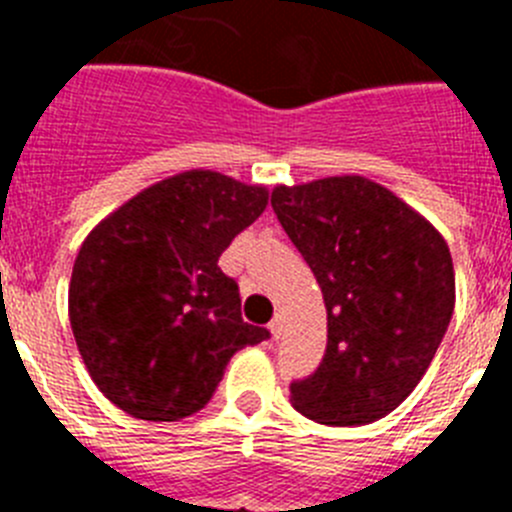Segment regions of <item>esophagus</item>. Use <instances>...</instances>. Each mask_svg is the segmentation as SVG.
I'll return each mask as SVG.
<instances>
[{"instance_id": "obj_1", "label": "esophagus", "mask_w": 512, "mask_h": 512, "mask_svg": "<svg viewBox=\"0 0 512 512\" xmlns=\"http://www.w3.org/2000/svg\"><path fill=\"white\" fill-rule=\"evenodd\" d=\"M269 330H271V338H274V341H279V336H282V318L271 320Z\"/></svg>"}]
</instances>
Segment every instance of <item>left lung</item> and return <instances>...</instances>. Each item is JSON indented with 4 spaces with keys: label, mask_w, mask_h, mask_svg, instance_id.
Segmentation results:
<instances>
[{
    "label": "left lung",
    "mask_w": 512,
    "mask_h": 512,
    "mask_svg": "<svg viewBox=\"0 0 512 512\" xmlns=\"http://www.w3.org/2000/svg\"><path fill=\"white\" fill-rule=\"evenodd\" d=\"M271 207L312 269L328 346L292 405L325 425H366L400 405L431 366L454 312L443 235L382 184L328 176L277 187Z\"/></svg>",
    "instance_id": "left-lung-1"
}]
</instances>
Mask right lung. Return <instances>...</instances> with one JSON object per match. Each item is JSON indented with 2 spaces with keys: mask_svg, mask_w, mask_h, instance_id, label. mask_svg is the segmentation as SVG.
<instances>
[{
  "mask_svg": "<svg viewBox=\"0 0 512 512\" xmlns=\"http://www.w3.org/2000/svg\"><path fill=\"white\" fill-rule=\"evenodd\" d=\"M269 192L192 169L104 217L76 256L69 318L94 384L140 420H179L215 395L235 351L269 338L241 318L217 259Z\"/></svg>",
  "mask_w": 512,
  "mask_h": 512,
  "instance_id": "add662e5",
  "label": "right lung"
}]
</instances>
